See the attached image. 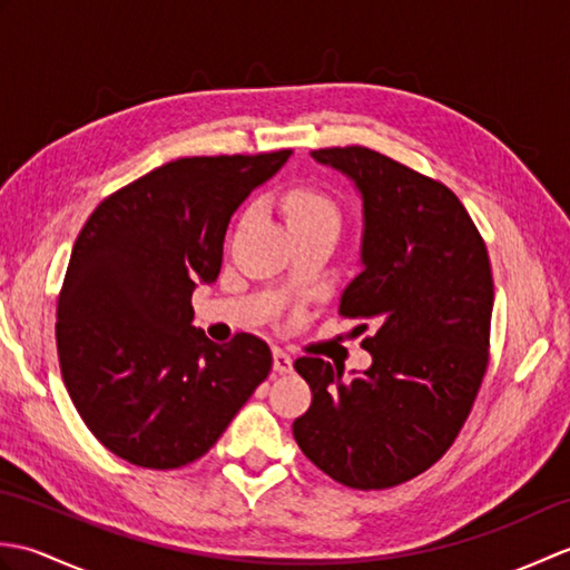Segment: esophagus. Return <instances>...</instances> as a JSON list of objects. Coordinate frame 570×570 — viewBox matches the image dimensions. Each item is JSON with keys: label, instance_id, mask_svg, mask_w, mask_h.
Here are the masks:
<instances>
[{"label": "esophagus", "instance_id": "34e87169", "mask_svg": "<svg viewBox=\"0 0 570 570\" xmlns=\"http://www.w3.org/2000/svg\"><path fill=\"white\" fill-rule=\"evenodd\" d=\"M294 370V360L284 350H274V372L278 374H288Z\"/></svg>", "mask_w": 570, "mask_h": 570}]
</instances>
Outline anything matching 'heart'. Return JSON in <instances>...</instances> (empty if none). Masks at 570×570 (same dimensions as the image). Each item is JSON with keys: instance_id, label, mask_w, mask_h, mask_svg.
<instances>
[{"instance_id": "obj_1", "label": "heart", "mask_w": 570, "mask_h": 570, "mask_svg": "<svg viewBox=\"0 0 570 570\" xmlns=\"http://www.w3.org/2000/svg\"><path fill=\"white\" fill-rule=\"evenodd\" d=\"M282 210L288 227H304V225H321L333 223L337 225L341 213H337L335 200L316 186L301 184L288 188L282 198Z\"/></svg>"}]
</instances>
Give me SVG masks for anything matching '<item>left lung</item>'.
Listing matches in <instances>:
<instances>
[{
  "label": "left lung",
  "instance_id": "left-lung-1",
  "mask_svg": "<svg viewBox=\"0 0 570 570\" xmlns=\"http://www.w3.org/2000/svg\"><path fill=\"white\" fill-rule=\"evenodd\" d=\"M311 154L362 193L365 269L337 313L362 321L357 333L372 325V367L343 377L323 357H298L313 399L294 439L345 488H394L439 463L475 404L490 362L488 247L441 180L357 144Z\"/></svg>",
  "mask_w": 570,
  "mask_h": 570
}]
</instances>
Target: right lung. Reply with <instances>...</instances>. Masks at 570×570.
<instances>
[{"label": "right lung", "mask_w": 570, "mask_h": 570, "mask_svg": "<svg viewBox=\"0 0 570 570\" xmlns=\"http://www.w3.org/2000/svg\"><path fill=\"white\" fill-rule=\"evenodd\" d=\"M292 149L186 156L107 196L72 245L56 306L60 374L85 426L131 465L205 455L272 370L262 337L215 345L193 288L220 274L229 215Z\"/></svg>", "instance_id": "right-lung-1"}]
</instances>
